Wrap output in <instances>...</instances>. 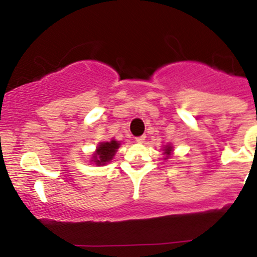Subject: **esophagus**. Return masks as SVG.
Instances as JSON below:
<instances>
[{
	"instance_id": "obj_1",
	"label": "esophagus",
	"mask_w": 257,
	"mask_h": 257,
	"mask_svg": "<svg viewBox=\"0 0 257 257\" xmlns=\"http://www.w3.org/2000/svg\"><path fill=\"white\" fill-rule=\"evenodd\" d=\"M145 138H147V136H145V135H142V136H138V138H136V142H138V143H144Z\"/></svg>"
}]
</instances>
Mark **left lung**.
<instances>
[{
	"label": "left lung",
	"instance_id": "obj_1",
	"mask_svg": "<svg viewBox=\"0 0 257 257\" xmlns=\"http://www.w3.org/2000/svg\"><path fill=\"white\" fill-rule=\"evenodd\" d=\"M163 151H165L166 158H169V156H170V154L172 153V147H171V145H166V147H165V149H163ZM166 158H165V160H166Z\"/></svg>",
	"mask_w": 257,
	"mask_h": 257
}]
</instances>
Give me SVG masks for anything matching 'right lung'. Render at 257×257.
Returning a JSON list of instances; mask_svg holds the SVG:
<instances>
[{
	"label": "right lung",
	"mask_w": 257,
	"mask_h": 257,
	"mask_svg": "<svg viewBox=\"0 0 257 257\" xmlns=\"http://www.w3.org/2000/svg\"><path fill=\"white\" fill-rule=\"evenodd\" d=\"M118 148H119V143L115 142L114 139L110 140V142L99 143V145L96 147V151L92 154L91 162H94L97 166L106 165V163L113 160V157H114Z\"/></svg>",
	"instance_id": "add662e5"
}]
</instances>
